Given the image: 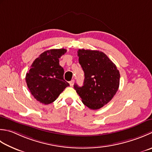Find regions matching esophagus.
Masks as SVG:
<instances>
[{"instance_id": "obj_1", "label": "esophagus", "mask_w": 152, "mask_h": 152, "mask_svg": "<svg viewBox=\"0 0 152 152\" xmlns=\"http://www.w3.org/2000/svg\"><path fill=\"white\" fill-rule=\"evenodd\" d=\"M69 84H70V86H73L74 84V80H72L71 81L69 82Z\"/></svg>"}]
</instances>
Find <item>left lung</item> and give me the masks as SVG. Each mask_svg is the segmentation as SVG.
<instances>
[{"mask_svg": "<svg viewBox=\"0 0 152 152\" xmlns=\"http://www.w3.org/2000/svg\"><path fill=\"white\" fill-rule=\"evenodd\" d=\"M79 63L84 72L82 87L74 84L82 103L91 109H99L107 104L119 87L120 73L105 53L95 50L79 49Z\"/></svg>", "mask_w": 152, "mask_h": 152, "instance_id": "8db88e82", "label": "left lung"}]
</instances>
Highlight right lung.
<instances>
[{
  "label": "right lung",
  "mask_w": 152,
  "mask_h": 152,
  "mask_svg": "<svg viewBox=\"0 0 152 152\" xmlns=\"http://www.w3.org/2000/svg\"><path fill=\"white\" fill-rule=\"evenodd\" d=\"M66 52L65 49H50L33 62L26 81L34 98L45 105L56 99L69 84L64 80V69L59 65V58Z\"/></svg>",
  "instance_id": "1"
}]
</instances>
